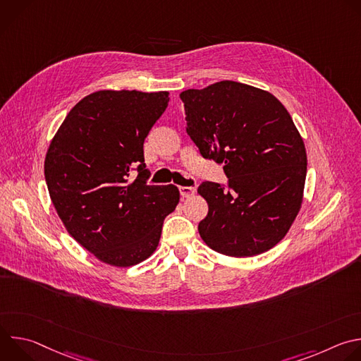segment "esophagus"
<instances>
[{
    "instance_id": "34e87169",
    "label": "esophagus",
    "mask_w": 361,
    "mask_h": 361,
    "mask_svg": "<svg viewBox=\"0 0 361 361\" xmlns=\"http://www.w3.org/2000/svg\"><path fill=\"white\" fill-rule=\"evenodd\" d=\"M178 191H180L181 198H187V197L194 194V188L192 187H178Z\"/></svg>"
}]
</instances>
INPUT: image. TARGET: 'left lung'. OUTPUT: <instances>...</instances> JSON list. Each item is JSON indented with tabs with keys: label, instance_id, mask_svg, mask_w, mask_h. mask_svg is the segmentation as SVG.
I'll list each match as a JSON object with an SVG mask.
<instances>
[{
	"label": "left lung",
	"instance_id": "obj_1",
	"mask_svg": "<svg viewBox=\"0 0 361 361\" xmlns=\"http://www.w3.org/2000/svg\"><path fill=\"white\" fill-rule=\"evenodd\" d=\"M185 131L200 154L223 164L227 184L202 181L209 214L198 224L204 243L231 257L274 247L302 200L307 156L291 116L270 92L219 81L180 94Z\"/></svg>",
	"mask_w": 361,
	"mask_h": 361
}]
</instances>
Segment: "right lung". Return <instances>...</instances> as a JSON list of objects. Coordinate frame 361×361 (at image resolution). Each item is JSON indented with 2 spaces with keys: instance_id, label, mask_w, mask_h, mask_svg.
<instances>
[{
  "instance_id": "obj_1",
  "label": "right lung",
  "mask_w": 361,
  "mask_h": 361,
  "mask_svg": "<svg viewBox=\"0 0 361 361\" xmlns=\"http://www.w3.org/2000/svg\"><path fill=\"white\" fill-rule=\"evenodd\" d=\"M169 101L167 91L92 92L49 144L44 174L51 201L67 231L101 262L128 267L148 259L178 204L176 185L147 184L144 163V140Z\"/></svg>"
}]
</instances>
